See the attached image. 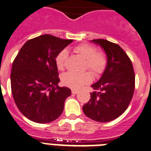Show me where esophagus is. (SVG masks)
<instances>
[{"mask_svg": "<svg viewBox=\"0 0 151 151\" xmlns=\"http://www.w3.org/2000/svg\"><path fill=\"white\" fill-rule=\"evenodd\" d=\"M71 92H72L73 94H77V93H78V91L76 90V89H71Z\"/></svg>", "mask_w": 151, "mask_h": 151, "instance_id": "esophagus-1", "label": "esophagus"}]
</instances>
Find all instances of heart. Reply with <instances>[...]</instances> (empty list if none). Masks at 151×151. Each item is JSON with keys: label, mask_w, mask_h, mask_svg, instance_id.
Segmentation results:
<instances>
[{"label": "heart", "mask_w": 151, "mask_h": 151, "mask_svg": "<svg viewBox=\"0 0 151 151\" xmlns=\"http://www.w3.org/2000/svg\"><path fill=\"white\" fill-rule=\"evenodd\" d=\"M73 50L86 60L84 68L88 69L96 77L101 75L108 66V57L105 52L97 50L96 47L88 43H81L75 46ZM68 53L62 50L57 54L55 59L57 68L63 70L65 68ZM92 81V74L89 72H67L62 77V83L68 87L78 89Z\"/></svg>", "instance_id": "heart-1"}]
</instances>
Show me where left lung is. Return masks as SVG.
Returning <instances> with one entry per match:
<instances>
[{
	"mask_svg": "<svg viewBox=\"0 0 151 151\" xmlns=\"http://www.w3.org/2000/svg\"><path fill=\"white\" fill-rule=\"evenodd\" d=\"M108 57V66L92 87L91 99L83 106L86 116L95 121L106 123L125 112L135 90V72L129 57L118 44L104 39H95Z\"/></svg>",
	"mask_w": 151,
	"mask_h": 151,
	"instance_id": "8db88e82",
	"label": "left lung"
}]
</instances>
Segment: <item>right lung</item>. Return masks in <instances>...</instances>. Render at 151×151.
Returning a JSON list of instances; mask_svg holds the SVG:
<instances>
[{
	"mask_svg": "<svg viewBox=\"0 0 151 151\" xmlns=\"http://www.w3.org/2000/svg\"><path fill=\"white\" fill-rule=\"evenodd\" d=\"M73 40L43 35L28 40L13 62L10 82L13 99L25 117L38 123L53 121L62 114L71 92L60 87L55 56Z\"/></svg>",
	"mask_w": 151,
	"mask_h": 151,
	"instance_id": "obj_1",
	"label": "right lung"
}]
</instances>
